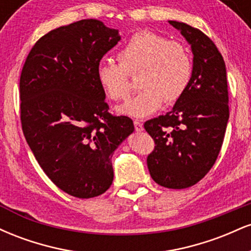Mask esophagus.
<instances>
[{
    "label": "esophagus",
    "mask_w": 251,
    "mask_h": 251,
    "mask_svg": "<svg viewBox=\"0 0 251 251\" xmlns=\"http://www.w3.org/2000/svg\"><path fill=\"white\" fill-rule=\"evenodd\" d=\"M133 124H134V128H135V131H137V132H142V131H143V129H144V127H143V124L140 123L139 120H134Z\"/></svg>",
    "instance_id": "obj_1"
}]
</instances>
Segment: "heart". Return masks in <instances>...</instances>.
Wrapping results in <instances>:
<instances>
[{
	"mask_svg": "<svg viewBox=\"0 0 251 251\" xmlns=\"http://www.w3.org/2000/svg\"><path fill=\"white\" fill-rule=\"evenodd\" d=\"M119 62L103 59L97 65L100 87L112 100L129 96V74H137L143 89L118 107V112L132 118H145L179 100L192 77V59L183 43L169 41L150 30L134 33L118 53Z\"/></svg>",
	"mask_w": 251,
	"mask_h": 251,
	"instance_id": "heart-1",
	"label": "heart"
}]
</instances>
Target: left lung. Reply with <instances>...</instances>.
I'll use <instances>...</instances> for the list:
<instances>
[{
  "label": "left lung",
  "instance_id": "obj_1",
  "mask_svg": "<svg viewBox=\"0 0 251 251\" xmlns=\"http://www.w3.org/2000/svg\"><path fill=\"white\" fill-rule=\"evenodd\" d=\"M169 22L191 46L194 68L188 89L172 111L144 124L155 144L148 168L159 185L185 189L208 174L221 151L229 120L226 70L205 34L183 22Z\"/></svg>",
  "mask_w": 251,
  "mask_h": 251
}]
</instances>
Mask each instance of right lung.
<instances>
[{
	"label": "right lung",
	"mask_w": 251,
	"mask_h": 251,
	"mask_svg": "<svg viewBox=\"0 0 251 251\" xmlns=\"http://www.w3.org/2000/svg\"><path fill=\"white\" fill-rule=\"evenodd\" d=\"M119 31L88 19L50 30L33 46L20 77L21 124L37 163L66 194L92 198L113 181L112 154L132 132L108 112L97 80Z\"/></svg>",
	"instance_id": "add662e5"
}]
</instances>
